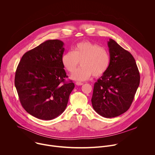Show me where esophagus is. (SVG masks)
<instances>
[{"mask_svg": "<svg viewBox=\"0 0 155 155\" xmlns=\"http://www.w3.org/2000/svg\"><path fill=\"white\" fill-rule=\"evenodd\" d=\"M76 84L78 86H81V85H83V83H81V82H76Z\"/></svg>", "mask_w": 155, "mask_h": 155, "instance_id": "1", "label": "esophagus"}]
</instances>
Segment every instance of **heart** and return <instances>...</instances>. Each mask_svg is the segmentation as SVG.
Returning a JSON list of instances; mask_svg holds the SVG:
<instances>
[{"label": "heart", "mask_w": 155, "mask_h": 155, "mask_svg": "<svg viewBox=\"0 0 155 155\" xmlns=\"http://www.w3.org/2000/svg\"><path fill=\"white\" fill-rule=\"evenodd\" d=\"M80 61L81 66L72 75V78L84 81L91 77L103 75L108 70L110 64L108 51L98 44L90 41L78 43L73 51L65 53L62 56L64 68L73 73Z\"/></svg>", "instance_id": "obj_1"}]
</instances>
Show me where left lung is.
Masks as SVG:
<instances>
[{
  "label": "left lung",
  "instance_id": "8db88e82",
  "mask_svg": "<svg viewBox=\"0 0 155 155\" xmlns=\"http://www.w3.org/2000/svg\"><path fill=\"white\" fill-rule=\"evenodd\" d=\"M108 47L110 64L107 71L94 84L93 108L105 118H114L130 107L140 83V74L132 55L114 40Z\"/></svg>",
  "mask_w": 155,
  "mask_h": 155
}]
</instances>
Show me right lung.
Instances as JSON below:
<instances>
[{
  "mask_svg": "<svg viewBox=\"0 0 155 155\" xmlns=\"http://www.w3.org/2000/svg\"><path fill=\"white\" fill-rule=\"evenodd\" d=\"M64 43L49 40L27 51L21 58L15 77V85L21 105L30 115L50 120L67 107L75 87L62 64Z\"/></svg>",
  "mask_w": 155,
  "mask_h": 155,
  "instance_id": "add662e5",
  "label": "right lung"
}]
</instances>
